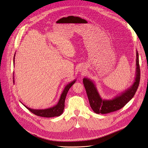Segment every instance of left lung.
Listing matches in <instances>:
<instances>
[{
  "label": "left lung",
  "mask_w": 148,
  "mask_h": 148,
  "mask_svg": "<svg viewBox=\"0 0 148 148\" xmlns=\"http://www.w3.org/2000/svg\"><path fill=\"white\" fill-rule=\"evenodd\" d=\"M134 82L132 85L112 99H102L97 90L94 81L84 77V85L88 96L90 105L95 113L97 114H106L116 111L123 107L129 102L135 94L139 85L140 79V69L139 58L137 50H136V69Z\"/></svg>",
  "instance_id": "obj_1"
}]
</instances>
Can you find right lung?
I'll return each instance as SVG.
<instances>
[{
	"label": "right lung",
	"mask_w": 148,
	"mask_h": 148,
	"mask_svg": "<svg viewBox=\"0 0 148 148\" xmlns=\"http://www.w3.org/2000/svg\"><path fill=\"white\" fill-rule=\"evenodd\" d=\"M15 54L13 58V64L14 66V58ZM76 82V79L71 81L70 83L68 84L65 86L64 88V90H63L61 96L59 99V101L58 103L56 106H54L52 107L45 108V109H33L31 108H29L27 106L23 104L27 108L29 111H30L32 113L36 114L37 116H40L42 117H46V118H51V117H56V116H59L63 113L64 108V101L66 97L68 92L71 88L73 86L74 84Z\"/></svg>",
	"instance_id": "1"
}]
</instances>
